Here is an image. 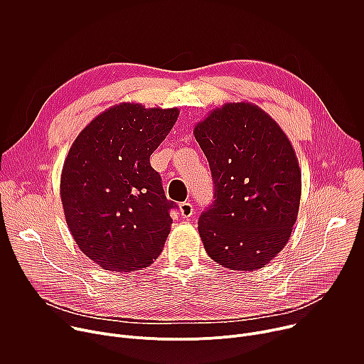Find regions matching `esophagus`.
Masks as SVG:
<instances>
[{
  "mask_svg": "<svg viewBox=\"0 0 364 364\" xmlns=\"http://www.w3.org/2000/svg\"><path fill=\"white\" fill-rule=\"evenodd\" d=\"M180 213H181V216H183L184 219L191 218V216H193V213H194V207H193V204H191L190 201H184V203H181V204H180Z\"/></svg>",
  "mask_w": 364,
  "mask_h": 364,
  "instance_id": "34e87169",
  "label": "esophagus"
}]
</instances>
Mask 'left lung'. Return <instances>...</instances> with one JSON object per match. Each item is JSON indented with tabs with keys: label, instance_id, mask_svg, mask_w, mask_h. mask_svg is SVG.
Instances as JSON below:
<instances>
[{
	"label": "left lung",
	"instance_id": "1",
	"mask_svg": "<svg viewBox=\"0 0 364 364\" xmlns=\"http://www.w3.org/2000/svg\"><path fill=\"white\" fill-rule=\"evenodd\" d=\"M193 132L215 183V201L198 219L207 255L230 271L264 268L288 243L299 210L291 141L249 102L225 103Z\"/></svg>",
	"mask_w": 364,
	"mask_h": 364
}]
</instances>
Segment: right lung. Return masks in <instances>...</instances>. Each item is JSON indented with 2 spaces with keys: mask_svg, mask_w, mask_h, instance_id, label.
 <instances>
[{
  "mask_svg": "<svg viewBox=\"0 0 364 364\" xmlns=\"http://www.w3.org/2000/svg\"><path fill=\"white\" fill-rule=\"evenodd\" d=\"M178 114L122 102L92 119L69 149L60 177L66 223L102 269L148 268L163 252L177 204L167 200L149 157Z\"/></svg>",
  "mask_w": 364,
  "mask_h": 364,
  "instance_id": "right-lung-1",
  "label": "right lung"
}]
</instances>
